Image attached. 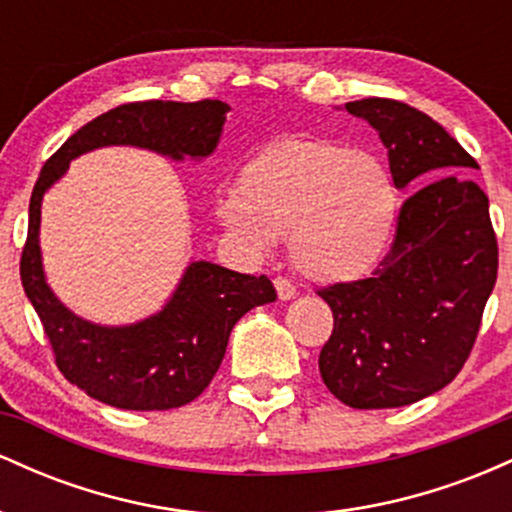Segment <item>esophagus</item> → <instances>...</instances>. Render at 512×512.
Listing matches in <instances>:
<instances>
[{
    "mask_svg": "<svg viewBox=\"0 0 512 512\" xmlns=\"http://www.w3.org/2000/svg\"><path fill=\"white\" fill-rule=\"evenodd\" d=\"M274 286H276V293H279L281 301H291V298H296V293H298L296 286H293L286 276H276Z\"/></svg>",
    "mask_w": 512,
    "mask_h": 512,
    "instance_id": "34e87169",
    "label": "esophagus"
}]
</instances>
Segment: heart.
<instances>
[{
	"instance_id": "heart-1",
	"label": "heart",
	"mask_w": 512,
	"mask_h": 512,
	"mask_svg": "<svg viewBox=\"0 0 512 512\" xmlns=\"http://www.w3.org/2000/svg\"><path fill=\"white\" fill-rule=\"evenodd\" d=\"M399 190L378 156L320 139L264 146L240 170V190L216 199L221 226L264 252L289 233L291 257L325 284L363 279L390 248Z\"/></svg>"
}]
</instances>
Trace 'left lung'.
I'll list each match as a JSON object with an SVG mask.
<instances>
[{
	"label": "left lung",
	"mask_w": 512,
	"mask_h": 512,
	"mask_svg": "<svg viewBox=\"0 0 512 512\" xmlns=\"http://www.w3.org/2000/svg\"><path fill=\"white\" fill-rule=\"evenodd\" d=\"M346 110L378 129L399 190H420L373 276L317 291L334 315L320 375L346 407H407L452 383L477 342L498 274L489 197L462 173L477 161L426 113L390 98Z\"/></svg>",
	"instance_id": "8db88e82"
}]
</instances>
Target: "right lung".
I'll use <instances>...</instances> for the list:
<instances>
[{
  "label": "right lung",
  "mask_w": 512,
  "mask_h": 512,
  "mask_svg": "<svg viewBox=\"0 0 512 512\" xmlns=\"http://www.w3.org/2000/svg\"><path fill=\"white\" fill-rule=\"evenodd\" d=\"M228 110L221 101L125 103L74 132L40 170L28 207L21 284L43 322L60 373L98 402L132 411L190 404L219 370L233 325L255 305L272 303L276 291L264 274L192 262L161 313L127 327L81 320L57 301L43 274L38 228L45 190L62 178L69 161L98 146H142L175 161L209 156Z\"/></svg>",
  "instance_id": "obj_1"
}]
</instances>
